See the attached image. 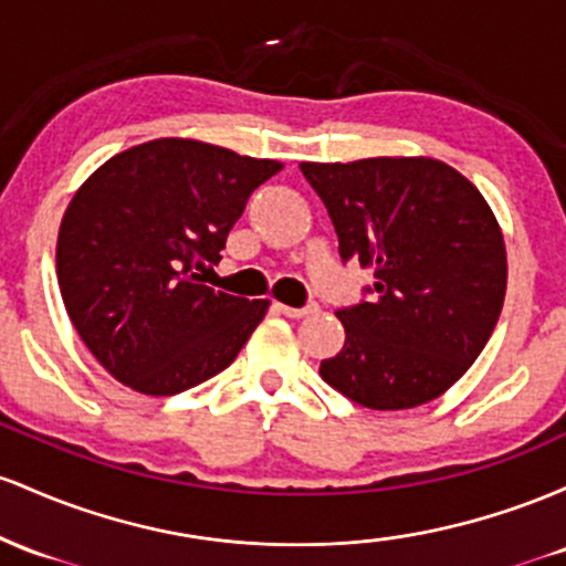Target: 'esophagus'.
Masks as SVG:
<instances>
[{
  "label": "esophagus",
  "mask_w": 566,
  "mask_h": 566,
  "mask_svg": "<svg viewBox=\"0 0 566 566\" xmlns=\"http://www.w3.org/2000/svg\"><path fill=\"white\" fill-rule=\"evenodd\" d=\"M275 307H277V313H283L285 317H304V315H313L317 310L315 304H307V307H289V304H281V302H277Z\"/></svg>",
  "instance_id": "esophagus-1"
}]
</instances>
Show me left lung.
Instances as JSON below:
<instances>
[{"label": "left lung", "mask_w": 566, "mask_h": 566, "mask_svg": "<svg viewBox=\"0 0 566 566\" xmlns=\"http://www.w3.org/2000/svg\"><path fill=\"white\" fill-rule=\"evenodd\" d=\"M374 300L336 310L345 345L321 377L366 409H415L471 368L505 302L503 230L484 195L433 157L302 163Z\"/></svg>", "instance_id": "1"}]
</instances>
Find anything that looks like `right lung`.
I'll list each match as a JSON object with an SVG mask.
<instances>
[{
	"instance_id": "obj_1",
	"label": "right lung",
	"mask_w": 566,
	"mask_h": 566,
	"mask_svg": "<svg viewBox=\"0 0 566 566\" xmlns=\"http://www.w3.org/2000/svg\"><path fill=\"white\" fill-rule=\"evenodd\" d=\"M283 168L198 138H155L95 168L61 219L55 272L72 326L117 382L176 396L224 371L270 300L213 291L227 234Z\"/></svg>"
}]
</instances>
